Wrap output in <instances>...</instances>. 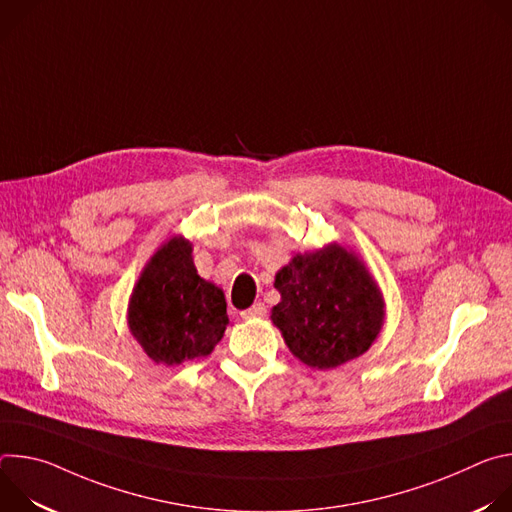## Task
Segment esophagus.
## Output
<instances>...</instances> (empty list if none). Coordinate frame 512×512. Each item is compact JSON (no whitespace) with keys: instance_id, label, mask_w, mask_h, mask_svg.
I'll use <instances>...</instances> for the list:
<instances>
[{"instance_id":"obj_1","label":"esophagus","mask_w":512,"mask_h":512,"mask_svg":"<svg viewBox=\"0 0 512 512\" xmlns=\"http://www.w3.org/2000/svg\"><path fill=\"white\" fill-rule=\"evenodd\" d=\"M267 314V308H265V304H253L249 310H243L241 312V318L243 320H253V318H263Z\"/></svg>"}]
</instances>
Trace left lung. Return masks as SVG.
Instances as JSON below:
<instances>
[{"mask_svg":"<svg viewBox=\"0 0 512 512\" xmlns=\"http://www.w3.org/2000/svg\"><path fill=\"white\" fill-rule=\"evenodd\" d=\"M271 310L285 344L304 364L334 369L369 350L383 326V298L364 265L330 245L291 259L275 275Z\"/></svg>","mask_w":512,"mask_h":512,"instance_id":"left-lung-1","label":"left lung"}]
</instances>
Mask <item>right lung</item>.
Returning <instances> with one entry per match:
<instances>
[{"instance_id": "obj_1", "label": "right lung", "mask_w": 512, "mask_h": 512, "mask_svg": "<svg viewBox=\"0 0 512 512\" xmlns=\"http://www.w3.org/2000/svg\"><path fill=\"white\" fill-rule=\"evenodd\" d=\"M182 237L168 241L143 269L129 302V330L154 362L206 356L229 324L223 291L204 281Z\"/></svg>"}]
</instances>
